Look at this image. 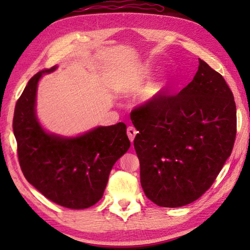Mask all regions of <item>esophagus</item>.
Wrapping results in <instances>:
<instances>
[{"label": "esophagus", "instance_id": "obj_1", "mask_svg": "<svg viewBox=\"0 0 250 250\" xmlns=\"http://www.w3.org/2000/svg\"><path fill=\"white\" fill-rule=\"evenodd\" d=\"M137 133H138V131L135 130L134 126H128V129H126V134H128L129 140L131 142H133L134 137H135V135H137Z\"/></svg>", "mask_w": 250, "mask_h": 250}]
</instances>
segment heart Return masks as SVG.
Here are the masks:
<instances>
[{
  "label": "heart",
  "instance_id": "obj_1",
  "mask_svg": "<svg viewBox=\"0 0 250 250\" xmlns=\"http://www.w3.org/2000/svg\"><path fill=\"white\" fill-rule=\"evenodd\" d=\"M164 87H166V82L164 80H159V82L150 84V87H147V89L146 90V99L152 100L156 98L162 92Z\"/></svg>",
  "mask_w": 250,
  "mask_h": 250
}]
</instances>
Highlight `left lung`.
<instances>
[{
	"label": "left lung",
	"instance_id": "obj_1",
	"mask_svg": "<svg viewBox=\"0 0 250 250\" xmlns=\"http://www.w3.org/2000/svg\"><path fill=\"white\" fill-rule=\"evenodd\" d=\"M200 61L177 95L162 91L131 111L133 146L146 197L162 207L188 205L216 180L236 138V104L223 76Z\"/></svg>",
	"mask_w": 250,
	"mask_h": 250
}]
</instances>
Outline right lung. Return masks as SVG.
<instances>
[{
	"instance_id": "obj_1",
	"label": "right lung",
	"mask_w": 250,
	"mask_h": 250,
	"mask_svg": "<svg viewBox=\"0 0 250 250\" xmlns=\"http://www.w3.org/2000/svg\"><path fill=\"white\" fill-rule=\"evenodd\" d=\"M29 79L14 110L13 131L21 170L34 188L56 204L71 209L95 205L104 195L110 171L130 147L124 122L98 126L76 138L45 132L35 115L37 83Z\"/></svg>"
}]
</instances>
